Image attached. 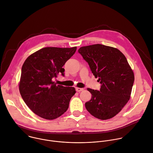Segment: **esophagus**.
Here are the masks:
<instances>
[{"label": "esophagus", "mask_w": 153, "mask_h": 153, "mask_svg": "<svg viewBox=\"0 0 153 153\" xmlns=\"http://www.w3.org/2000/svg\"><path fill=\"white\" fill-rule=\"evenodd\" d=\"M84 89L82 88H78V87H76V91H77V92H80V91H82Z\"/></svg>", "instance_id": "obj_1"}]
</instances>
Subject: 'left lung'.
Segmentation results:
<instances>
[{
  "instance_id": "left-lung-1",
  "label": "left lung",
  "mask_w": 153,
  "mask_h": 153,
  "mask_svg": "<svg viewBox=\"0 0 153 153\" xmlns=\"http://www.w3.org/2000/svg\"><path fill=\"white\" fill-rule=\"evenodd\" d=\"M78 53L101 84L99 91L87 88L92 96L85 103L87 110L100 120L114 117L129 100L134 80L126 57L118 49L102 44L82 47Z\"/></svg>"
}]
</instances>
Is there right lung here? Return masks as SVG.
<instances>
[{
  "label": "right lung",
  "mask_w": 153,
  "mask_h": 153,
  "mask_svg": "<svg viewBox=\"0 0 153 153\" xmlns=\"http://www.w3.org/2000/svg\"><path fill=\"white\" fill-rule=\"evenodd\" d=\"M72 48L45 47L29 56L22 68L19 90L27 106L37 115L54 120L68 109L74 87L57 85L53 81L65 75L63 66L75 54Z\"/></svg>",
  "instance_id": "obj_1"
}]
</instances>
